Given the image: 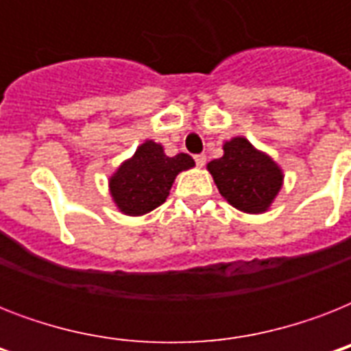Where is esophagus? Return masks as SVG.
I'll return each instance as SVG.
<instances>
[{
	"instance_id": "1",
	"label": "esophagus",
	"mask_w": 351,
	"mask_h": 351,
	"mask_svg": "<svg viewBox=\"0 0 351 351\" xmlns=\"http://www.w3.org/2000/svg\"><path fill=\"white\" fill-rule=\"evenodd\" d=\"M195 162H197L198 167H204V165H206V154H197V156H195Z\"/></svg>"
}]
</instances>
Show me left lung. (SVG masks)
Here are the masks:
<instances>
[{"instance_id": "8db88e82", "label": "left lung", "mask_w": 351, "mask_h": 351, "mask_svg": "<svg viewBox=\"0 0 351 351\" xmlns=\"http://www.w3.org/2000/svg\"><path fill=\"white\" fill-rule=\"evenodd\" d=\"M222 149V158L208 164L220 195L239 211L266 213L282 187L280 165L244 136L231 138Z\"/></svg>"}]
</instances>
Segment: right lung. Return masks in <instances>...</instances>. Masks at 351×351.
Returning a JSON list of instances; mask_svg holds the SVG:
<instances>
[{
  "instance_id": "right-lung-1",
  "label": "right lung",
  "mask_w": 351,
  "mask_h": 351,
  "mask_svg": "<svg viewBox=\"0 0 351 351\" xmlns=\"http://www.w3.org/2000/svg\"><path fill=\"white\" fill-rule=\"evenodd\" d=\"M191 167L195 160L189 154L167 156L160 143L145 140L109 178L112 202L123 215L142 217L162 206L176 175Z\"/></svg>"
}]
</instances>
